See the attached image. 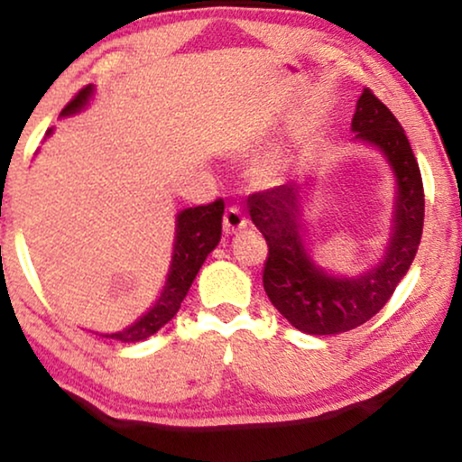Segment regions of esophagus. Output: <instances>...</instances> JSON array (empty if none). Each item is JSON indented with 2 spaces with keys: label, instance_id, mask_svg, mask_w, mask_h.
<instances>
[{
  "label": "esophagus",
  "instance_id": "1",
  "mask_svg": "<svg viewBox=\"0 0 462 462\" xmlns=\"http://www.w3.org/2000/svg\"><path fill=\"white\" fill-rule=\"evenodd\" d=\"M245 226H247V219H245L241 208L227 207L224 211V232L226 235H236V232H241Z\"/></svg>",
  "mask_w": 462,
  "mask_h": 462
}]
</instances>
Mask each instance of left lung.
<instances>
[{
  "label": "left lung",
  "mask_w": 462,
  "mask_h": 462,
  "mask_svg": "<svg viewBox=\"0 0 462 462\" xmlns=\"http://www.w3.org/2000/svg\"><path fill=\"white\" fill-rule=\"evenodd\" d=\"M353 131L356 139L380 147L397 175L395 235L378 268L359 279H336L310 262L302 238L300 183L263 189L247 202L251 219L268 243L263 289L274 309L304 334H340L370 321L410 270L422 238L420 169L399 120L370 88L356 101Z\"/></svg>",
  "instance_id": "1"
}]
</instances>
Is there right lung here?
Masks as SVG:
<instances>
[{
    "instance_id": "1",
    "label": "right lung",
    "mask_w": 462,
    "mask_h": 462,
    "mask_svg": "<svg viewBox=\"0 0 462 462\" xmlns=\"http://www.w3.org/2000/svg\"><path fill=\"white\" fill-rule=\"evenodd\" d=\"M92 88L86 86L69 103L63 107V116L78 112L86 106ZM221 215H224V199H217L208 205L186 208L177 215V236H175V251L173 263H171V274L164 285V291L160 295L156 306L141 317L131 328L118 331V334H107L103 337H112L120 342H139L150 337L152 334L167 325L171 319L181 309L183 298L188 289L192 287V281L199 274L202 262L207 255L217 247L221 238Z\"/></svg>"
}]
</instances>
